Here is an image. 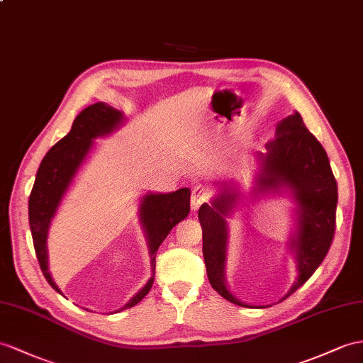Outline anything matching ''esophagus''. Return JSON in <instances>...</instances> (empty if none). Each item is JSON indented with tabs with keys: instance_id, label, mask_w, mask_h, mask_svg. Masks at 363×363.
<instances>
[{
	"instance_id": "obj_1",
	"label": "esophagus",
	"mask_w": 363,
	"mask_h": 363,
	"mask_svg": "<svg viewBox=\"0 0 363 363\" xmlns=\"http://www.w3.org/2000/svg\"><path fill=\"white\" fill-rule=\"evenodd\" d=\"M206 201H208V192H206L205 186H201V184H196L191 192V209L196 212V211H199V208L203 205V203H206Z\"/></svg>"
}]
</instances>
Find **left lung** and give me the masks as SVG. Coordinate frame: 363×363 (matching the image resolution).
<instances>
[{
    "label": "left lung",
    "mask_w": 363,
    "mask_h": 363,
    "mask_svg": "<svg viewBox=\"0 0 363 363\" xmlns=\"http://www.w3.org/2000/svg\"><path fill=\"white\" fill-rule=\"evenodd\" d=\"M267 152H257L260 174L255 194L289 192L296 203L297 229L289 248L296 252L297 281L284 297H289L320 267L333 243L337 208L335 182L328 155L309 132L298 112L281 120L276 138L267 143ZM211 205L203 203L199 220L203 229V257L211 286L223 298L240 306H250L235 298L225 284L228 225L225 217L240 196L233 183H223Z\"/></svg>",
    "instance_id": "1"
}]
</instances>
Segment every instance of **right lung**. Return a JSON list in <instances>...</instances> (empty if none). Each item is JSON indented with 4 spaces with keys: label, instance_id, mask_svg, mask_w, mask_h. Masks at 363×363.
<instances>
[{
    "label": "right lung",
    "instance_id": "1",
    "mask_svg": "<svg viewBox=\"0 0 363 363\" xmlns=\"http://www.w3.org/2000/svg\"><path fill=\"white\" fill-rule=\"evenodd\" d=\"M121 121L123 113L120 111L104 103L91 104L89 108L77 115L69 134L49 149L37 171V179H35L29 197V225L33 248L37 252L43 276L60 294L61 291L52 280L48 269L46 240L50 222L55 217L60 203L77 175L79 166L91 152L94 140L109 135L111 132L118 129ZM189 197V188H182L169 194H146L141 200L138 212L152 257V277L118 311L137 305L151 291L155 276V254L171 229L188 217Z\"/></svg>",
    "mask_w": 363,
    "mask_h": 363
}]
</instances>
